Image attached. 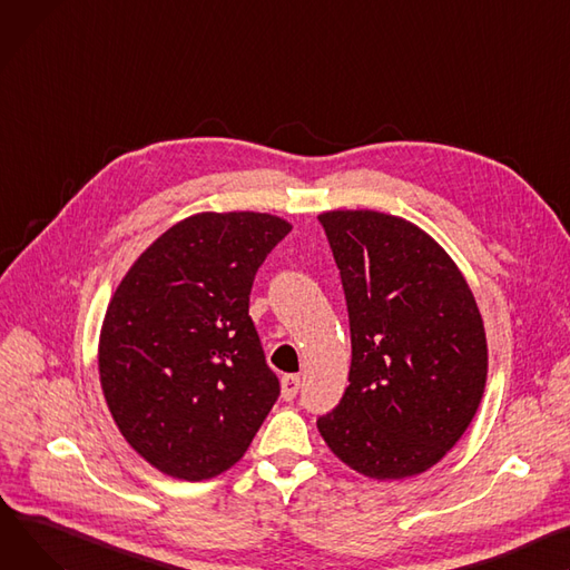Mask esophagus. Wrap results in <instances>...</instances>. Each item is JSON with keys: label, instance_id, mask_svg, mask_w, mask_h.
I'll return each mask as SVG.
<instances>
[{"label": "esophagus", "instance_id": "obj_1", "mask_svg": "<svg viewBox=\"0 0 570 570\" xmlns=\"http://www.w3.org/2000/svg\"><path fill=\"white\" fill-rule=\"evenodd\" d=\"M297 390H299V375H284L282 377V399L284 401H293L297 396Z\"/></svg>", "mask_w": 570, "mask_h": 570}]
</instances>
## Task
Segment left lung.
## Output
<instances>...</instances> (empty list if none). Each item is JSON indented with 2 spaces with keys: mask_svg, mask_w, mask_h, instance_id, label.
Listing matches in <instances>:
<instances>
[{
  "mask_svg": "<svg viewBox=\"0 0 570 570\" xmlns=\"http://www.w3.org/2000/svg\"><path fill=\"white\" fill-rule=\"evenodd\" d=\"M344 286L351 373L318 416L327 446L371 479L442 461L483 396L485 330L456 263L420 226L377 210L318 215Z\"/></svg>",
  "mask_w": 570,
  "mask_h": 570,
  "instance_id": "left-lung-1",
  "label": "left lung"
}]
</instances>
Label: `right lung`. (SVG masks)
Masks as SVG:
<instances>
[{"mask_svg": "<svg viewBox=\"0 0 570 570\" xmlns=\"http://www.w3.org/2000/svg\"><path fill=\"white\" fill-rule=\"evenodd\" d=\"M291 224L199 213L167 229L114 293L98 346L107 407L160 472L204 481L236 465L279 381L249 318L256 271Z\"/></svg>", "mask_w": 570, "mask_h": 570, "instance_id": "add662e5", "label": "right lung"}]
</instances>
